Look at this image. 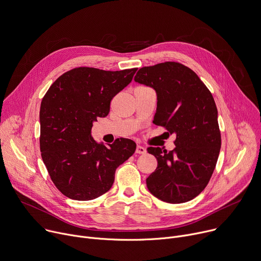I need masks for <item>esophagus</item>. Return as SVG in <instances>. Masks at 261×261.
<instances>
[{"label": "esophagus", "instance_id": "obj_1", "mask_svg": "<svg viewBox=\"0 0 261 261\" xmlns=\"http://www.w3.org/2000/svg\"><path fill=\"white\" fill-rule=\"evenodd\" d=\"M146 152H147L146 148L141 147V146H137V147H136V150H135V153H136V154H145Z\"/></svg>", "mask_w": 261, "mask_h": 261}]
</instances>
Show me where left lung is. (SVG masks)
<instances>
[{
    "label": "left lung",
    "instance_id": "left-lung-1",
    "mask_svg": "<svg viewBox=\"0 0 261 261\" xmlns=\"http://www.w3.org/2000/svg\"><path fill=\"white\" fill-rule=\"evenodd\" d=\"M134 81L157 94L153 123L175 134L176 148H148L157 168L147 178L150 193L178 204L191 201L208 184L219 158L221 132L218 109L209 89L193 69L168 61L139 68Z\"/></svg>",
    "mask_w": 261,
    "mask_h": 261
}]
</instances>
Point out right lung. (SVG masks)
<instances>
[{"instance_id":"right-lung-1","label":"right lung","mask_w":261,"mask_h":261,"mask_svg":"<svg viewBox=\"0 0 261 261\" xmlns=\"http://www.w3.org/2000/svg\"><path fill=\"white\" fill-rule=\"evenodd\" d=\"M137 68L103 70L77 67L61 75L40 104V152L49 175L69 199L89 201L111 188L115 170L133 155L136 144L116 139L105 147L91 137L93 122L105 117L115 94Z\"/></svg>"}]
</instances>
